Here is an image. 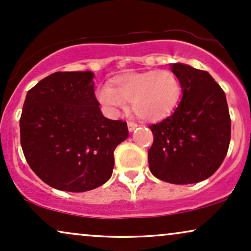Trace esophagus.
I'll return each instance as SVG.
<instances>
[{
	"label": "esophagus",
	"mask_w": 251,
	"mask_h": 251,
	"mask_svg": "<svg viewBox=\"0 0 251 251\" xmlns=\"http://www.w3.org/2000/svg\"><path fill=\"white\" fill-rule=\"evenodd\" d=\"M138 126V125L137 123H134V122H128V129H129V131H134L136 128H137Z\"/></svg>",
	"instance_id": "34e87169"
}]
</instances>
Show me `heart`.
<instances>
[{
  "mask_svg": "<svg viewBox=\"0 0 251 251\" xmlns=\"http://www.w3.org/2000/svg\"><path fill=\"white\" fill-rule=\"evenodd\" d=\"M181 97V82L171 71L129 72L113 79L98 92L100 103L110 116H117L131 102L141 119L158 122L169 117Z\"/></svg>",
  "mask_w": 251,
  "mask_h": 251,
  "instance_id": "1",
  "label": "heart"
}]
</instances>
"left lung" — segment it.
I'll list each match as a JSON object with an SVG mask.
<instances>
[{
  "mask_svg": "<svg viewBox=\"0 0 251 251\" xmlns=\"http://www.w3.org/2000/svg\"><path fill=\"white\" fill-rule=\"evenodd\" d=\"M181 82L182 98L175 113L150 126V171L171 184H194L209 178L224 162L230 142L226 94L206 71L171 64Z\"/></svg>",
  "mask_w": 251,
  "mask_h": 251,
  "instance_id": "1",
  "label": "left lung"
}]
</instances>
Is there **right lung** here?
I'll return each mask as SVG.
<instances>
[{
    "label": "right lung",
    "instance_id": "add662e5",
    "mask_svg": "<svg viewBox=\"0 0 251 251\" xmlns=\"http://www.w3.org/2000/svg\"><path fill=\"white\" fill-rule=\"evenodd\" d=\"M94 73L55 72L27 92L20 120L21 145L32 171L51 187L86 192L111 177L114 150L126 122L102 115Z\"/></svg>",
    "mask_w": 251,
    "mask_h": 251
}]
</instances>
